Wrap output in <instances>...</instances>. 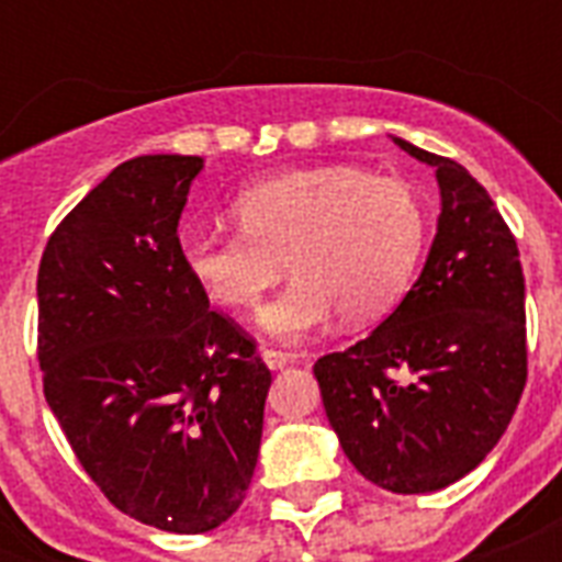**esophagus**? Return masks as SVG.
<instances>
[{
    "instance_id": "esophagus-1",
    "label": "esophagus",
    "mask_w": 562,
    "mask_h": 562,
    "mask_svg": "<svg viewBox=\"0 0 562 562\" xmlns=\"http://www.w3.org/2000/svg\"><path fill=\"white\" fill-rule=\"evenodd\" d=\"M262 361L271 370H282L291 361V356L289 352H280V350H262Z\"/></svg>"
}]
</instances>
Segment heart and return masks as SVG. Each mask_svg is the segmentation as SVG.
Segmentation results:
<instances>
[{
  "label": "heart",
  "instance_id": "1",
  "mask_svg": "<svg viewBox=\"0 0 562 562\" xmlns=\"http://www.w3.org/2000/svg\"><path fill=\"white\" fill-rule=\"evenodd\" d=\"M238 233L183 227L180 268L212 306L254 308L277 341L315 338L341 312L350 324L384 315L408 289L428 236L426 203L405 180L356 166L297 169L250 183L229 201ZM286 262L282 263L281 259Z\"/></svg>",
  "mask_w": 562,
  "mask_h": 562
}]
</instances>
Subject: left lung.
<instances>
[{
  "label": "left lung",
  "mask_w": 562,
  "mask_h": 562,
  "mask_svg": "<svg viewBox=\"0 0 562 562\" xmlns=\"http://www.w3.org/2000/svg\"><path fill=\"white\" fill-rule=\"evenodd\" d=\"M393 143L435 169L437 236L393 315L317 359L315 379L352 467L411 496L470 475L505 435L528 375L525 277L487 189L461 162Z\"/></svg>",
  "instance_id": "obj_1"
}]
</instances>
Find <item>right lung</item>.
Masks as SVG:
<instances>
[{
    "label": "right lung",
    "mask_w": 562,
    "mask_h": 562,
    "mask_svg": "<svg viewBox=\"0 0 562 562\" xmlns=\"http://www.w3.org/2000/svg\"><path fill=\"white\" fill-rule=\"evenodd\" d=\"M203 157L122 162L37 273L43 393L75 458L139 522L206 533L245 502L271 370L194 289L178 224Z\"/></svg>",
    "instance_id": "obj_1"
}]
</instances>
